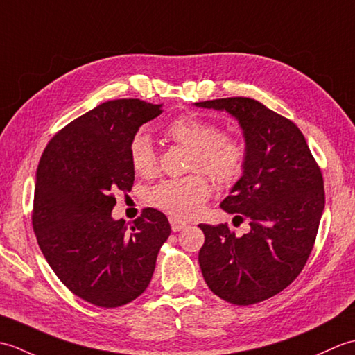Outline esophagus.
I'll return each mask as SVG.
<instances>
[{
  "label": "esophagus",
  "instance_id": "obj_1",
  "mask_svg": "<svg viewBox=\"0 0 355 355\" xmlns=\"http://www.w3.org/2000/svg\"><path fill=\"white\" fill-rule=\"evenodd\" d=\"M169 223H171V227H172L173 232L182 230L183 227H186V225H187L186 221H182V220H178V218H173V216L169 218Z\"/></svg>",
  "mask_w": 355,
  "mask_h": 355
}]
</instances>
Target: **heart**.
I'll use <instances>...</instances> for the list:
<instances>
[{"label":"heart","mask_w":355,"mask_h":355,"mask_svg":"<svg viewBox=\"0 0 355 355\" xmlns=\"http://www.w3.org/2000/svg\"><path fill=\"white\" fill-rule=\"evenodd\" d=\"M173 141L192 149L191 169L205 171L218 183L229 184L239 178L245 163L243 140L221 134L214 122L197 116H180L164 128ZM130 162L135 173L149 178L158 171L153 141L137 132L130 143ZM210 195L209 180L201 173L172 178L155 186L149 193L150 205L175 218H192L201 212Z\"/></svg>","instance_id":"obj_1"}]
</instances>
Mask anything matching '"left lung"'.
<instances>
[{
    "mask_svg": "<svg viewBox=\"0 0 355 355\" xmlns=\"http://www.w3.org/2000/svg\"><path fill=\"white\" fill-rule=\"evenodd\" d=\"M238 120L245 143L243 175L221 201L250 232L200 224L198 262L209 288L233 305L262 302L286 288L310 256L325 207L323 178L291 120L248 97L197 102Z\"/></svg>",
    "mask_w": 355,
    "mask_h": 355,
    "instance_id": "1",
    "label": "left lung"
}]
</instances>
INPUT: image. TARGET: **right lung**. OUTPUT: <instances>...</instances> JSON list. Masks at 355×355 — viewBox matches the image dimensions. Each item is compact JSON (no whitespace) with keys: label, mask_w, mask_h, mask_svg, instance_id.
Listing matches in <instances>:
<instances>
[{"label":"right lung","mask_w":355,"mask_h":355,"mask_svg":"<svg viewBox=\"0 0 355 355\" xmlns=\"http://www.w3.org/2000/svg\"><path fill=\"white\" fill-rule=\"evenodd\" d=\"M163 105L105 102L59 131L36 169L33 230L44 258L71 293L102 308L130 304L146 290L171 235L168 218L146 207L128 227L114 220L112 192H130V143Z\"/></svg>","instance_id":"right-lung-1"}]
</instances>
